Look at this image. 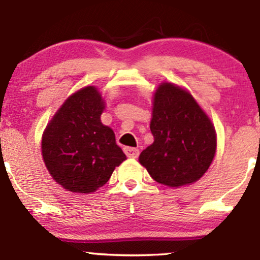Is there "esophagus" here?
<instances>
[{
	"instance_id": "esophagus-1",
	"label": "esophagus",
	"mask_w": 260,
	"mask_h": 260,
	"mask_svg": "<svg viewBox=\"0 0 260 260\" xmlns=\"http://www.w3.org/2000/svg\"><path fill=\"white\" fill-rule=\"evenodd\" d=\"M124 154H126L128 157H131V159H136V157H138L139 150L137 148L126 147V148H124Z\"/></svg>"
}]
</instances>
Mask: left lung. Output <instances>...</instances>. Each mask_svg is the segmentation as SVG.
Returning a JSON list of instances; mask_svg holds the SVG:
<instances>
[{
    "instance_id": "1",
    "label": "left lung",
    "mask_w": 260,
    "mask_h": 260,
    "mask_svg": "<svg viewBox=\"0 0 260 260\" xmlns=\"http://www.w3.org/2000/svg\"><path fill=\"white\" fill-rule=\"evenodd\" d=\"M150 131L154 143L139 162L153 180L180 187L207 172L216 150L215 129L189 92L162 83L155 92Z\"/></svg>"
}]
</instances>
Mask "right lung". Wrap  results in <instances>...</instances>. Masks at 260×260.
I'll return each mask as SVG.
<instances>
[{
	"label": "right lung",
	"mask_w": 260,
	"mask_h": 260,
	"mask_svg": "<svg viewBox=\"0 0 260 260\" xmlns=\"http://www.w3.org/2000/svg\"><path fill=\"white\" fill-rule=\"evenodd\" d=\"M104 101L95 86H86L64 101L44 132V162L66 189L91 193L103 187L126 155L115 133L100 116Z\"/></svg>",
	"instance_id": "obj_1"
}]
</instances>
